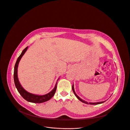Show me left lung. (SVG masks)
Returning <instances> with one entry per match:
<instances>
[{
	"mask_svg": "<svg viewBox=\"0 0 130 130\" xmlns=\"http://www.w3.org/2000/svg\"><path fill=\"white\" fill-rule=\"evenodd\" d=\"M72 90H73V92L74 94H75V95L76 96V97H77L81 102H83V103H86V104H91V105H96V104H99L103 103H104V102H105V101H102V102H88L85 101L84 100H82V99H81L77 94L75 93V92L74 89V85H72Z\"/></svg>",
	"mask_w": 130,
	"mask_h": 130,
	"instance_id": "left-lung-1",
	"label": "left lung"
}]
</instances>
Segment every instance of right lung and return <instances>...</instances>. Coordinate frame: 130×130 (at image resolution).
<instances>
[{
  "instance_id": "obj_1",
  "label": "right lung",
  "mask_w": 130,
  "mask_h": 130,
  "mask_svg": "<svg viewBox=\"0 0 130 130\" xmlns=\"http://www.w3.org/2000/svg\"><path fill=\"white\" fill-rule=\"evenodd\" d=\"M28 47H27L24 50L22 51L21 55L18 58L16 64H15L14 68V73H13V79H14V85L18 91V92L22 96V98L24 99H25L26 101L30 102L35 103H43L49 100L50 99H51L55 94L56 91L57 89V82L59 80V78L57 80V82L55 86V88H53L50 92L44 95H39V94H35L31 93L28 92V91H27L24 88H23L21 85L18 77V64L20 59H21L22 57L24 56V55L27 50Z\"/></svg>"
}]
</instances>
